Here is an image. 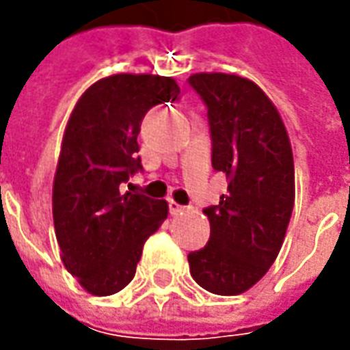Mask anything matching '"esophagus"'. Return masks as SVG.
<instances>
[{
	"label": "esophagus",
	"mask_w": 350,
	"mask_h": 350,
	"mask_svg": "<svg viewBox=\"0 0 350 350\" xmlns=\"http://www.w3.org/2000/svg\"><path fill=\"white\" fill-rule=\"evenodd\" d=\"M168 210H170V213L172 215H178V213H183L187 208L182 204H178V202H174V200H168Z\"/></svg>",
	"instance_id": "34e87169"
}]
</instances>
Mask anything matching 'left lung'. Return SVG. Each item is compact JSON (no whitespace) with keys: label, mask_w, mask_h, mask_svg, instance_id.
I'll use <instances>...</instances> for the list:
<instances>
[{"label":"left lung","mask_w":350,"mask_h":350,"mask_svg":"<svg viewBox=\"0 0 350 350\" xmlns=\"http://www.w3.org/2000/svg\"><path fill=\"white\" fill-rule=\"evenodd\" d=\"M189 86L208 108L212 167L227 195L208 206L210 240L187 255L208 293H245L268 271L285 240L294 206V161L281 116L260 88L242 77L198 72Z\"/></svg>","instance_id":"left-lung-1"}]
</instances>
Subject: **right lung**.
Here are the masks:
<instances>
[{
  "label": "right lung",
  "instance_id": "right-lung-1",
  "mask_svg": "<svg viewBox=\"0 0 350 350\" xmlns=\"http://www.w3.org/2000/svg\"><path fill=\"white\" fill-rule=\"evenodd\" d=\"M180 88L157 75H114L88 88L72 110L57 161L52 212L62 260L88 293L108 296L135 278L142 247L168 204L123 183L142 170L138 133L146 112Z\"/></svg>",
  "mask_w": 350,
  "mask_h": 350
}]
</instances>
